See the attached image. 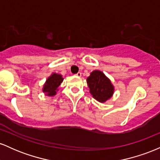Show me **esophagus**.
Instances as JSON below:
<instances>
[{
  "label": "esophagus",
  "mask_w": 160,
  "mask_h": 160,
  "mask_svg": "<svg viewBox=\"0 0 160 160\" xmlns=\"http://www.w3.org/2000/svg\"><path fill=\"white\" fill-rule=\"evenodd\" d=\"M75 75H76L77 77H81V72H78V73H77V74H75Z\"/></svg>",
  "instance_id": "esophagus-1"
}]
</instances>
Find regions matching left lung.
I'll list each match as a JSON object with an SVG mask.
<instances>
[{
	"label": "left lung",
	"instance_id": "obj_1",
	"mask_svg": "<svg viewBox=\"0 0 160 160\" xmlns=\"http://www.w3.org/2000/svg\"><path fill=\"white\" fill-rule=\"evenodd\" d=\"M88 86L93 98L100 102H104L111 97L113 86L102 71H94L87 78Z\"/></svg>",
	"mask_w": 160,
	"mask_h": 160
}]
</instances>
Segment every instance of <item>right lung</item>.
<instances>
[{"mask_svg":"<svg viewBox=\"0 0 160 160\" xmlns=\"http://www.w3.org/2000/svg\"><path fill=\"white\" fill-rule=\"evenodd\" d=\"M63 81L62 75L53 74L47 80L44 86H43V91L46 92V94L49 96H52L56 93V90H58V87L60 86L61 82Z\"/></svg>","mask_w":160,"mask_h":160,"instance_id":"obj_1","label":"right lung"}]
</instances>
